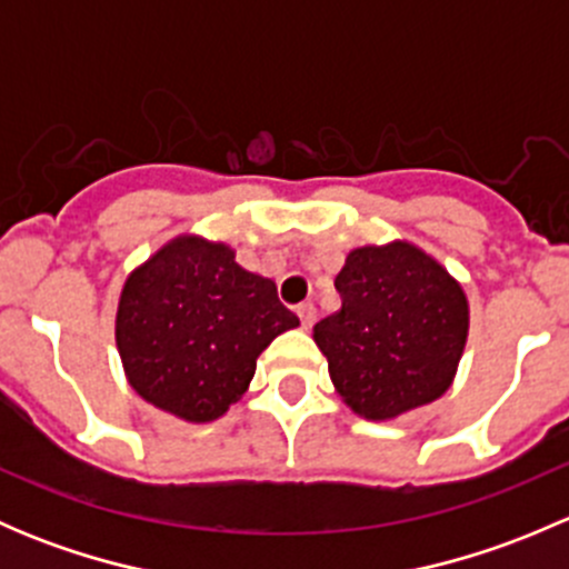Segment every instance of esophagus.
Wrapping results in <instances>:
<instances>
[{
    "mask_svg": "<svg viewBox=\"0 0 569 569\" xmlns=\"http://www.w3.org/2000/svg\"><path fill=\"white\" fill-rule=\"evenodd\" d=\"M297 317L302 321V330H311L313 321H317V308H313L311 302H302V306L297 308Z\"/></svg>",
    "mask_w": 569,
    "mask_h": 569,
    "instance_id": "34e87169",
    "label": "esophagus"
}]
</instances>
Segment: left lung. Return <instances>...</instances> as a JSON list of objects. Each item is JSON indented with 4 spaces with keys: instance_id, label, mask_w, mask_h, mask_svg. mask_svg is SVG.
I'll list each match as a JSON object with an SVG mask.
<instances>
[{
    "instance_id": "1",
    "label": "left lung",
    "mask_w": 569,
    "mask_h": 569,
    "mask_svg": "<svg viewBox=\"0 0 569 569\" xmlns=\"http://www.w3.org/2000/svg\"><path fill=\"white\" fill-rule=\"evenodd\" d=\"M341 308L313 327L336 393L366 421H393L455 382L470 327L460 280L407 239L349 250Z\"/></svg>"
}]
</instances>
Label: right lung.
<instances>
[{"instance_id":"add662e5","label":"right lung","mask_w":569,"mask_h":569,"mask_svg":"<svg viewBox=\"0 0 569 569\" xmlns=\"http://www.w3.org/2000/svg\"><path fill=\"white\" fill-rule=\"evenodd\" d=\"M295 327L274 280L239 267L231 244L178 233L126 278L114 343L137 396L211 423L248 391L258 355Z\"/></svg>"}]
</instances>
